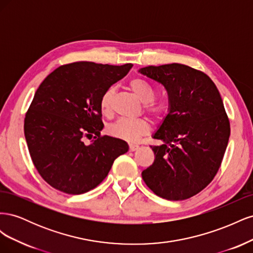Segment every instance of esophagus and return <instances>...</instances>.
<instances>
[{"label": "esophagus", "mask_w": 253, "mask_h": 253, "mask_svg": "<svg viewBox=\"0 0 253 253\" xmlns=\"http://www.w3.org/2000/svg\"><path fill=\"white\" fill-rule=\"evenodd\" d=\"M128 149H129V151H131V152H134V151L139 149V145H137V144H129V145H128Z\"/></svg>", "instance_id": "1"}]
</instances>
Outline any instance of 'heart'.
I'll return each mask as SVG.
<instances>
[{"instance_id":"heart-1","label":"heart","mask_w":253,"mask_h":253,"mask_svg":"<svg viewBox=\"0 0 253 253\" xmlns=\"http://www.w3.org/2000/svg\"><path fill=\"white\" fill-rule=\"evenodd\" d=\"M128 87L133 94L144 103V111L153 118H162L167 112V104L164 101L154 100L156 90L144 79L135 78L129 81ZM116 88L111 86L104 90L100 98V110L103 114L109 115L112 112V102ZM149 124L143 119L126 120L119 119L108 127V133L121 140L127 142H136L141 136L149 133Z\"/></svg>"}]
</instances>
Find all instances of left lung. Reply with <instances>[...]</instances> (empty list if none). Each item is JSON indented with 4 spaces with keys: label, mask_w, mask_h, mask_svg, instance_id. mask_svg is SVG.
<instances>
[{
    "label": "left lung",
    "mask_w": 253,
    "mask_h": 253,
    "mask_svg": "<svg viewBox=\"0 0 253 253\" xmlns=\"http://www.w3.org/2000/svg\"><path fill=\"white\" fill-rule=\"evenodd\" d=\"M164 85L169 111L151 145L155 159L142 179L156 195L183 201L204 190L216 175L230 136V124L213 81L194 68L178 64L138 71Z\"/></svg>",
    "instance_id": "left-lung-1"
}]
</instances>
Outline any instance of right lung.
Here are the masks:
<instances>
[{"label":"right lung","instance_id":"obj_1","mask_svg":"<svg viewBox=\"0 0 253 253\" xmlns=\"http://www.w3.org/2000/svg\"><path fill=\"white\" fill-rule=\"evenodd\" d=\"M132 66L81 61L56 68L38 87L26 113L24 134L36 169L52 188L67 194L85 193L127 152L126 141L100 135L99 103L104 90ZM93 135L91 144L84 142Z\"/></svg>","mask_w":253,"mask_h":253}]
</instances>
